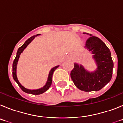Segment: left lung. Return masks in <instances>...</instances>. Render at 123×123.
Listing matches in <instances>:
<instances>
[{
	"mask_svg": "<svg viewBox=\"0 0 123 123\" xmlns=\"http://www.w3.org/2000/svg\"><path fill=\"white\" fill-rule=\"evenodd\" d=\"M90 35L86 40L85 48L94 54L97 70L94 72H89L82 66L75 64L70 72V77L77 88L86 92L99 91L105 86L112 77L113 67L109 48L100 38Z\"/></svg>",
	"mask_w": 123,
	"mask_h": 123,
	"instance_id": "8db88e82",
	"label": "left lung"
}]
</instances>
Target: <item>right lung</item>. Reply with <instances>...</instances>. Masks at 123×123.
Listing matches in <instances>:
<instances>
[{
	"label": "right lung",
	"mask_w": 123,
	"mask_h": 123,
	"mask_svg": "<svg viewBox=\"0 0 123 123\" xmlns=\"http://www.w3.org/2000/svg\"><path fill=\"white\" fill-rule=\"evenodd\" d=\"M38 35H35L32 37H30L29 39H27V40L25 42L24 44L22 45L21 47L18 48V51L16 53V56L15 57V59H14V61H13V79L15 80V81L17 83L18 85H19V86L20 87L21 89L24 92H26V93H29V94H34V95H38V94H41L45 92L46 91L48 90V89L49 88V87L51 86L52 83V77H53V74L54 71H55V70L57 68V67H59V66H56V67H53V68H52L51 70V71L49 72V75H48V80H47V82H46V85L43 87V88H40V89H35V90H31V89H28L25 88L24 87H23L20 84V83L19 82L18 80L17 77H16V66H17V62L18 61L19 57V56H20L21 53L23 51L25 48H26V46L30 43L34 39L36 36H37Z\"/></svg>",
	"instance_id": "obj_1"
}]
</instances>
